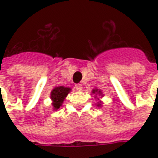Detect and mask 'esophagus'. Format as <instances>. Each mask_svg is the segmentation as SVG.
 <instances>
[{
	"instance_id": "1",
	"label": "esophagus",
	"mask_w": 158,
	"mask_h": 158,
	"mask_svg": "<svg viewBox=\"0 0 158 158\" xmlns=\"http://www.w3.org/2000/svg\"><path fill=\"white\" fill-rule=\"evenodd\" d=\"M82 88V85H80V84H77V85H75V89H77V90H81Z\"/></svg>"
}]
</instances>
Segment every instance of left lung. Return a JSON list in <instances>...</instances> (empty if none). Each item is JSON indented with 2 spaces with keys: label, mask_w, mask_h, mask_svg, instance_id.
I'll return each mask as SVG.
<instances>
[{
  "label": "left lung",
  "mask_w": 158,
  "mask_h": 158,
  "mask_svg": "<svg viewBox=\"0 0 158 158\" xmlns=\"http://www.w3.org/2000/svg\"><path fill=\"white\" fill-rule=\"evenodd\" d=\"M96 92H97V89H94V90H93V93L95 94V93H96ZM98 92H99V94H100V93H101V92H100V90H99V91H98ZM100 105H101V104H98V106H100Z\"/></svg>",
  "instance_id": "obj_1"
}]
</instances>
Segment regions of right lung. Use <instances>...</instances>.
I'll list each match as a JSON object with an SVG mask.
<instances>
[{"label":"right lung","instance_id":"right-lung-1","mask_svg":"<svg viewBox=\"0 0 158 158\" xmlns=\"http://www.w3.org/2000/svg\"><path fill=\"white\" fill-rule=\"evenodd\" d=\"M71 89L67 87H63V86H58L56 87L55 89H53L51 93V98H52V105L54 109H58L60 106H62V103L65 99V97L68 96Z\"/></svg>","mask_w":158,"mask_h":158}]
</instances>
